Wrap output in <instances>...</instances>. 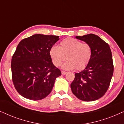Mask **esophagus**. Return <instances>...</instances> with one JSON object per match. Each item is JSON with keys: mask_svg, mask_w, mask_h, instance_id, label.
I'll return each mask as SVG.
<instances>
[{"mask_svg": "<svg viewBox=\"0 0 124 124\" xmlns=\"http://www.w3.org/2000/svg\"><path fill=\"white\" fill-rule=\"evenodd\" d=\"M61 72H62V75H65V74L67 73V72L64 71H61Z\"/></svg>", "mask_w": 124, "mask_h": 124, "instance_id": "esophagus-1", "label": "esophagus"}]
</instances>
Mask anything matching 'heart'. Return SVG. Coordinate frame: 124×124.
I'll return each mask as SVG.
<instances>
[{"label": "heart", "mask_w": 124, "mask_h": 124, "mask_svg": "<svg viewBox=\"0 0 124 124\" xmlns=\"http://www.w3.org/2000/svg\"><path fill=\"white\" fill-rule=\"evenodd\" d=\"M92 53L90 44L71 37L63 39L59 43V47L53 46L49 51L53 63L56 67L60 66L66 58L63 69L67 70L85 69L90 61Z\"/></svg>", "instance_id": "b5f03b06"}]
</instances>
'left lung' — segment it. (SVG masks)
<instances>
[{
	"label": "left lung",
	"instance_id": "left-lung-1",
	"mask_svg": "<svg viewBox=\"0 0 124 124\" xmlns=\"http://www.w3.org/2000/svg\"><path fill=\"white\" fill-rule=\"evenodd\" d=\"M76 38L90 44L92 53L85 68L75 74L71 88L79 99L95 101L104 95L109 87L114 70L111 50L107 42L94 34Z\"/></svg>",
	"mask_w": 124,
	"mask_h": 124
}]
</instances>
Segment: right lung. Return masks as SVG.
<instances>
[{"label":"right lung","instance_id":"1","mask_svg":"<svg viewBox=\"0 0 124 124\" xmlns=\"http://www.w3.org/2000/svg\"><path fill=\"white\" fill-rule=\"evenodd\" d=\"M59 39L58 36L36 34L18 44L11 60L12 78L15 88L25 98L41 100L52 91L61 72L49 51Z\"/></svg>","mask_w":124,"mask_h":124}]
</instances>
